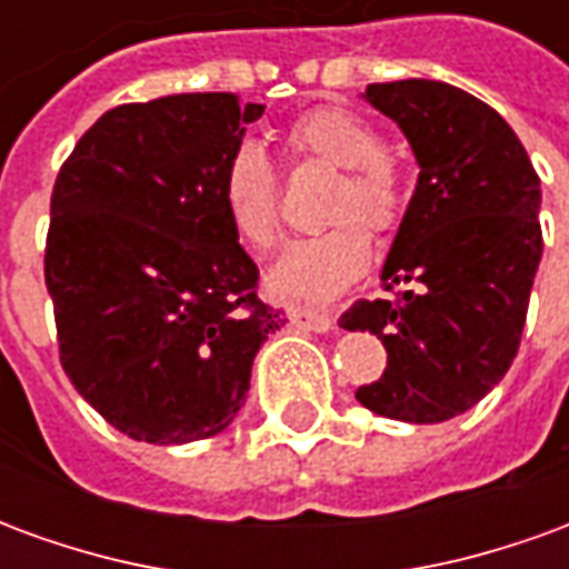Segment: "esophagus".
Here are the masks:
<instances>
[{
  "mask_svg": "<svg viewBox=\"0 0 569 569\" xmlns=\"http://www.w3.org/2000/svg\"><path fill=\"white\" fill-rule=\"evenodd\" d=\"M289 322L301 329V332H329L335 322L332 317L326 313V310H317V308H301V305H289Z\"/></svg>",
  "mask_w": 569,
  "mask_h": 569,
  "instance_id": "34e87169",
  "label": "esophagus"
}]
</instances>
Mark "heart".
Masks as SVG:
<instances>
[{"mask_svg": "<svg viewBox=\"0 0 569 569\" xmlns=\"http://www.w3.org/2000/svg\"><path fill=\"white\" fill-rule=\"evenodd\" d=\"M296 161L341 167L329 200V231L296 240L268 277L271 292L296 301H329L357 280L371 261V234H390L402 216V182L383 158V140L341 106H317L283 133ZM222 207L234 237L252 252L280 240V182L256 146H240L224 163Z\"/></svg>", "mask_w": 569, "mask_h": 569, "instance_id": "1", "label": "heart"}]
</instances>
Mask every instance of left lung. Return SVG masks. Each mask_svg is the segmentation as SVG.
Here are the masks:
<instances>
[{
  "label": "left lung",
  "instance_id": "obj_1",
  "mask_svg": "<svg viewBox=\"0 0 569 569\" xmlns=\"http://www.w3.org/2000/svg\"><path fill=\"white\" fill-rule=\"evenodd\" d=\"M402 128L418 188L383 261V289L338 326L371 332L387 369L357 399L381 418L441 423L463 415L512 366L542 259L539 176L515 130L488 103L429 79L369 84Z\"/></svg>",
  "mask_w": 569,
  "mask_h": 569
}]
</instances>
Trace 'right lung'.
I'll return each mask as SVG.
<instances>
[{
	"instance_id": "obj_1",
	"label": "right lung",
	"mask_w": 569,
	"mask_h": 569,
	"mask_svg": "<svg viewBox=\"0 0 569 569\" xmlns=\"http://www.w3.org/2000/svg\"><path fill=\"white\" fill-rule=\"evenodd\" d=\"M261 112L234 93L116 106L57 173L44 283L60 366L130 439L222 432L283 326L222 207L224 163Z\"/></svg>"
}]
</instances>
